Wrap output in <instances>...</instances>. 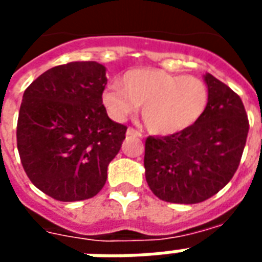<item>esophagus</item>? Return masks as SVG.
Returning <instances> with one entry per match:
<instances>
[{
	"instance_id": "34e87169",
	"label": "esophagus",
	"mask_w": 262,
	"mask_h": 262,
	"mask_svg": "<svg viewBox=\"0 0 262 262\" xmlns=\"http://www.w3.org/2000/svg\"><path fill=\"white\" fill-rule=\"evenodd\" d=\"M126 135H127V136H133V137H141V136H143L140 132L135 130L133 127H129V129L126 130Z\"/></svg>"
}]
</instances>
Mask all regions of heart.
<instances>
[{
    "label": "heart",
    "mask_w": 262,
    "mask_h": 262,
    "mask_svg": "<svg viewBox=\"0 0 262 262\" xmlns=\"http://www.w3.org/2000/svg\"><path fill=\"white\" fill-rule=\"evenodd\" d=\"M119 84L112 83L101 94L108 115L125 122L143 105V121L148 130L162 136L190 129L203 118L210 101L208 87L201 79L164 69H132Z\"/></svg>",
    "instance_id": "1"
}]
</instances>
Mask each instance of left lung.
Instances as JSON below:
<instances>
[{
  "label": "left lung",
  "instance_id": "obj_1",
  "mask_svg": "<svg viewBox=\"0 0 262 262\" xmlns=\"http://www.w3.org/2000/svg\"><path fill=\"white\" fill-rule=\"evenodd\" d=\"M204 80L210 101L200 121L146 140L147 183L168 203L195 204L216 194L233 178L245 150L249 119L240 97L210 73Z\"/></svg>",
  "mask_w": 262,
  "mask_h": 262
}]
</instances>
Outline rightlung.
<instances>
[{
    "label": "right lung",
    "instance_id": "1",
    "mask_svg": "<svg viewBox=\"0 0 262 262\" xmlns=\"http://www.w3.org/2000/svg\"><path fill=\"white\" fill-rule=\"evenodd\" d=\"M105 67L94 61L51 68L25 90L16 127L23 169L58 201L92 199L125 140V125L102 105Z\"/></svg>",
    "mask_w": 262,
    "mask_h": 262
}]
</instances>
